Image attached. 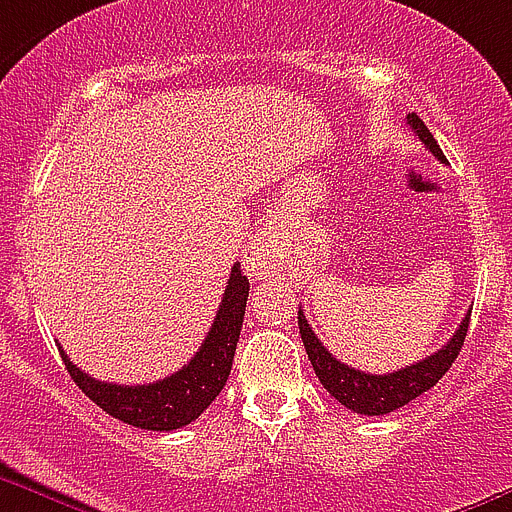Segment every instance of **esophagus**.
Listing matches in <instances>:
<instances>
[{
	"instance_id": "esophagus-1",
	"label": "esophagus",
	"mask_w": 512,
	"mask_h": 512,
	"mask_svg": "<svg viewBox=\"0 0 512 512\" xmlns=\"http://www.w3.org/2000/svg\"><path fill=\"white\" fill-rule=\"evenodd\" d=\"M285 242H288L285 224H280L278 219H265V222L257 227L255 239H252L250 250H247L245 255L247 273L257 275V278H267V275L273 273L275 267L280 265Z\"/></svg>"
}]
</instances>
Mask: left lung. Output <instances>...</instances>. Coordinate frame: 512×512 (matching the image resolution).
<instances>
[{
  "label": "left lung",
  "mask_w": 512,
  "mask_h": 512,
  "mask_svg": "<svg viewBox=\"0 0 512 512\" xmlns=\"http://www.w3.org/2000/svg\"><path fill=\"white\" fill-rule=\"evenodd\" d=\"M408 127L416 132L418 140L428 147V153H434L441 163H446L441 147L436 145L434 135L428 132V127L423 124V119L418 114H408ZM298 329H301L303 347H306L308 359H311L316 377L321 380L326 390L334 395L344 408L354 413H362V416H385V413H393L403 405H408L411 400H416L418 395H423L426 390H431L436 382L444 377V372L449 370L451 362L459 357L464 344V336L469 329V313L462 319L459 329L454 331L449 342L434 352L431 357L421 359L416 365H405L403 370L388 372V375H370V372L354 370V367L344 365L329 349L321 344V339L313 334L311 324L306 321L303 311H298Z\"/></svg>",
  "instance_id": "1"
}]
</instances>
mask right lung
Instances as JSON below:
<instances>
[{
	"label": "right lung",
	"mask_w": 512,
	"mask_h": 512,
	"mask_svg": "<svg viewBox=\"0 0 512 512\" xmlns=\"http://www.w3.org/2000/svg\"><path fill=\"white\" fill-rule=\"evenodd\" d=\"M247 293L250 280L242 275L239 262L229 273V283L224 288L222 306L206 334L199 352L181 370L163 380L147 385H114L89 377L78 370L66 352L58 347L71 380L76 382L86 398L94 400L101 411L130 426L147 428V431H173L183 428L201 416L211 405V400L222 393L232 372L234 349L239 342V331L245 321Z\"/></svg>",
	"instance_id": "add662e5"
}]
</instances>
